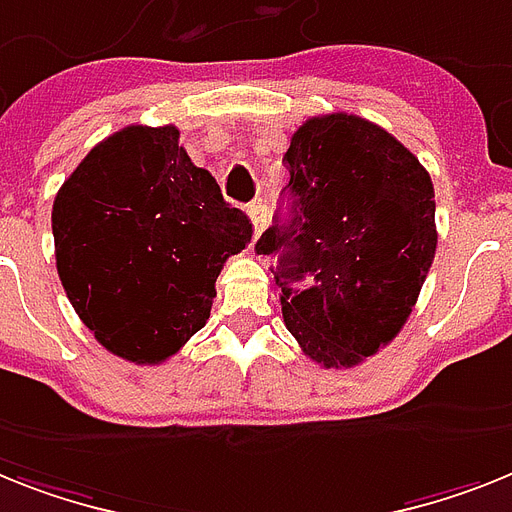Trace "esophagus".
Listing matches in <instances>:
<instances>
[{"instance_id":"obj_1","label":"esophagus","mask_w":512,"mask_h":512,"mask_svg":"<svg viewBox=\"0 0 512 512\" xmlns=\"http://www.w3.org/2000/svg\"><path fill=\"white\" fill-rule=\"evenodd\" d=\"M246 211H248V217H251V222H253V230H256V235H259V232L266 227L269 211H266V206L261 204V201H253V204H248Z\"/></svg>"}]
</instances>
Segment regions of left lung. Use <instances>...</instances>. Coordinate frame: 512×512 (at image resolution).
<instances>
[{
	"instance_id": "8db88e82",
	"label": "left lung",
	"mask_w": 512,
	"mask_h": 512,
	"mask_svg": "<svg viewBox=\"0 0 512 512\" xmlns=\"http://www.w3.org/2000/svg\"><path fill=\"white\" fill-rule=\"evenodd\" d=\"M287 219L256 243L280 253L287 332L324 369H350L395 340L437 251L434 185L398 138L356 114L295 130Z\"/></svg>"
}]
</instances>
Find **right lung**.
I'll return each instance as SVG.
<instances>
[{
    "mask_svg": "<svg viewBox=\"0 0 512 512\" xmlns=\"http://www.w3.org/2000/svg\"><path fill=\"white\" fill-rule=\"evenodd\" d=\"M57 272L80 322L133 363H162L209 319L251 219L190 162L175 125H128L67 177L52 209Z\"/></svg>",
    "mask_w": 512,
    "mask_h": 512,
    "instance_id": "right-lung-1",
    "label": "right lung"
}]
</instances>
